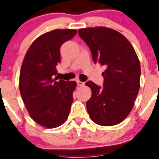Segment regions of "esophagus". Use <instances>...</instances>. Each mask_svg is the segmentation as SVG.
<instances>
[{
    "label": "esophagus",
    "mask_w": 159,
    "mask_h": 159,
    "mask_svg": "<svg viewBox=\"0 0 159 159\" xmlns=\"http://www.w3.org/2000/svg\"><path fill=\"white\" fill-rule=\"evenodd\" d=\"M77 84H78V86H83L84 84V82L80 81V80H78V81H77Z\"/></svg>",
    "instance_id": "esophagus-1"
}]
</instances>
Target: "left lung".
Segmentation results:
<instances>
[{
  "instance_id": "1",
  "label": "left lung",
  "mask_w": 159,
  "mask_h": 159,
  "mask_svg": "<svg viewBox=\"0 0 159 159\" xmlns=\"http://www.w3.org/2000/svg\"><path fill=\"white\" fill-rule=\"evenodd\" d=\"M78 34L91 49L94 61L105 67L103 89L91 81L85 83L91 90L86 103L90 118L102 126L119 124L132 110L140 89L137 54L129 40L111 28H81Z\"/></svg>"
}]
</instances>
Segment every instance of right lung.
<instances>
[{"label":"right lung","mask_w":159,"mask_h":159,"mask_svg":"<svg viewBox=\"0 0 159 159\" xmlns=\"http://www.w3.org/2000/svg\"><path fill=\"white\" fill-rule=\"evenodd\" d=\"M77 34L75 29H55L33 41L25 56L19 89L30 118L40 125L54 129L68 119L76 81H57L56 66L60 48Z\"/></svg>","instance_id":"obj_1"}]
</instances>
